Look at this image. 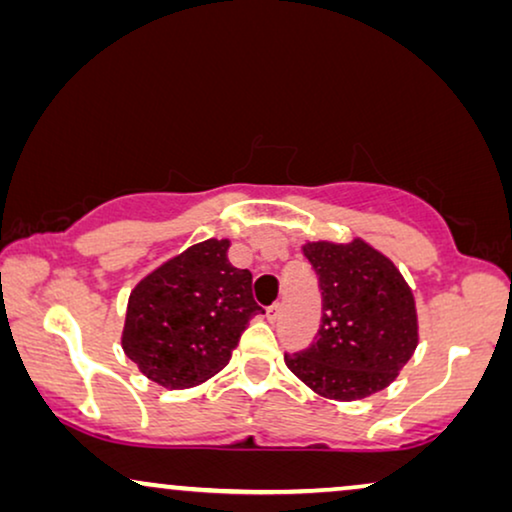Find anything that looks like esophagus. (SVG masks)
Wrapping results in <instances>:
<instances>
[{
	"label": "esophagus",
	"instance_id": "34e87169",
	"mask_svg": "<svg viewBox=\"0 0 512 512\" xmlns=\"http://www.w3.org/2000/svg\"><path fill=\"white\" fill-rule=\"evenodd\" d=\"M279 312H282V305L279 303H275V305H270L268 310H265V319L270 321V324H275V321L279 319Z\"/></svg>",
	"mask_w": 512,
	"mask_h": 512
}]
</instances>
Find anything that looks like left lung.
Listing matches in <instances>:
<instances>
[{
	"mask_svg": "<svg viewBox=\"0 0 512 512\" xmlns=\"http://www.w3.org/2000/svg\"><path fill=\"white\" fill-rule=\"evenodd\" d=\"M321 291V326L286 366L319 396L359 401L396 380L417 347V310L396 265L363 240L307 242Z\"/></svg>",
	"mask_w": 512,
	"mask_h": 512,
	"instance_id": "left-lung-1",
	"label": "left lung"
}]
</instances>
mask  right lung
Segmentation results:
<instances>
[{
    "label": "right lung",
    "instance_id": "1",
    "mask_svg": "<svg viewBox=\"0 0 512 512\" xmlns=\"http://www.w3.org/2000/svg\"><path fill=\"white\" fill-rule=\"evenodd\" d=\"M228 247V240L193 244L130 293L123 352L160 387H195L219 373L249 319L263 314L251 272L230 265Z\"/></svg>",
    "mask_w": 512,
    "mask_h": 512
}]
</instances>
